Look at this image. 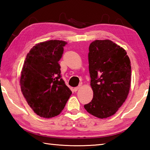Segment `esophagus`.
I'll use <instances>...</instances> for the list:
<instances>
[{"mask_svg": "<svg viewBox=\"0 0 150 150\" xmlns=\"http://www.w3.org/2000/svg\"><path fill=\"white\" fill-rule=\"evenodd\" d=\"M81 85H79L78 87H75V88H74V91H75V92H76V91H78L79 89V88H81Z\"/></svg>", "mask_w": 150, "mask_h": 150, "instance_id": "1", "label": "esophagus"}]
</instances>
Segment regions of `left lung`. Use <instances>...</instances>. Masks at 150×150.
<instances>
[{"mask_svg":"<svg viewBox=\"0 0 150 150\" xmlns=\"http://www.w3.org/2000/svg\"><path fill=\"white\" fill-rule=\"evenodd\" d=\"M88 50L93 98L84 108L95 117L106 118L115 115L128 95L130 60L124 48L109 40H95Z\"/></svg>","mask_w":150,"mask_h":150,"instance_id":"8db88e82","label":"left lung"}]
</instances>
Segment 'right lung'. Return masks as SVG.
<instances>
[{"label": "right lung", "instance_id": "right-lung-1", "mask_svg": "<svg viewBox=\"0 0 150 150\" xmlns=\"http://www.w3.org/2000/svg\"><path fill=\"white\" fill-rule=\"evenodd\" d=\"M67 44L57 40L40 42L30 50L24 61L20 79L21 91L40 117L59 115L72 94L61 78L59 64Z\"/></svg>", "mask_w": 150, "mask_h": 150}]
</instances>
